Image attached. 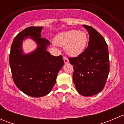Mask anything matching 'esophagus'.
<instances>
[{
	"instance_id": "1",
	"label": "esophagus",
	"mask_w": 124,
	"mask_h": 124,
	"mask_svg": "<svg viewBox=\"0 0 124 124\" xmlns=\"http://www.w3.org/2000/svg\"><path fill=\"white\" fill-rule=\"evenodd\" d=\"M63 61H64V63H68L69 62V60L65 57H63Z\"/></svg>"
}]
</instances>
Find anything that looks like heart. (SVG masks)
<instances>
[{
	"instance_id": "heart-1",
	"label": "heart",
	"mask_w": 124,
	"mask_h": 124,
	"mask_svg": "<svg viewBox=\"0 0 124 124\" xmlns=\"http://www.w3.org/2000/svg\"><path fill=\"white\" fill-rule=\"evenodd\" d=\"M87 40L85 32L72 29L59 33L54 39L53 45L65 47L66 53L68 56L77 57L85 51Z\"/></svg>"
}]
</instances>
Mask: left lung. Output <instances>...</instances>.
Here are the masks:
<instances>
[{"label":"left lung","mask_w":124,"mask_h":124,"mask_svg":"<svg viewBox=\"0 0 124 124\" xmlns=\"http://www.w3.org/2000/svg\"><path fill=\"white\" fill-rule=\"evenodd\" d=\"M89 33L88 47L80 55L70 58L73 65V82L77 92L89 97L100 92L109 73L107 43L102 35L91 26L83 25Z\"/></svg>","instance_id":"8db88e82"}]
</instances>
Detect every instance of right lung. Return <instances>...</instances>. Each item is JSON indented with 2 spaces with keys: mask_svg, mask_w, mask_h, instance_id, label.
Segmentation results:
<instances>
[{
  "mask_svg": "<svg viewBox=\"0 0 124 124\" xmlns=\"http://www.w3.org/2000/svg\"><path fill=\"white\" fill-rule=\"evenodd\" d=\"M42 29V27L32 26L18 33L12 42L9 55L15 84L23 93L32 97H42L50 92L64 64L61 55L54 56L47 50L50 42L41 38ZM28 38L36 42L37 48L25 54L23 43Z\"/></svg>",
  "mask_w": 124,
  "mask_h": 124,
  "instance_id": "right-lung-1",
  "label": "right lung"
}]
</instances>
